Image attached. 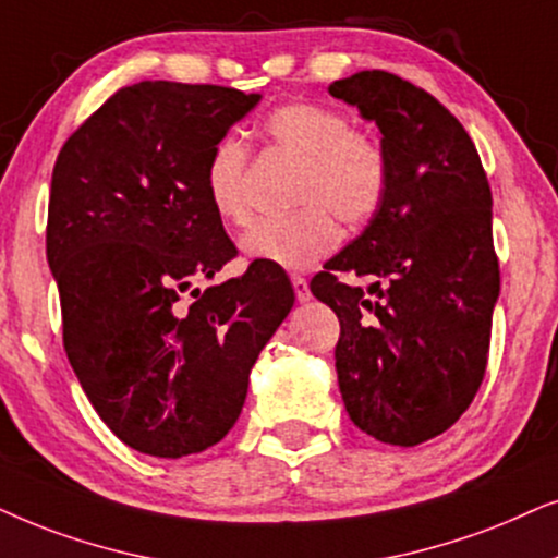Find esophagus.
<instances>
[{"mask_svg": "<svg viewBox=\"0 0 558 558\" xmlns=\"http://www.w3.org/2000/svg\"><path fill=\"white\" fill-rule=\"evenodd\" d=\"M291 283H293L295 299H299L301 303L311 301V291H308V283H306V278H301V275H293V278H291Z\"/></svg>", "mask_w": 558, "mask_h": 558, "instance_id": "34e87169", "label": "esophagus"}]
</instances>
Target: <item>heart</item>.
I'll return each instance as SVG.
<instances>
[{
  "label": "heart",
  "instance_id": "1",
  "mask_svg": "<svg viewBox=\"0 0 558 558\" xmlns=\"http://www.w3.org/2000/svg\"><path fill=\"white\" fill-rule=\"evenodd\" d=\"M270 143L301 160L288 217L257 221L240 240L244 257L286 270H306L337 244V217L347 227L365 225L380 209L388 189V155L375 137L349 130L341 111L314 101H293L265 119ZM247 150L236 137L214 145L204 168V191L221 221L244 225L250 202L244 191Z\"/></svg>",
  "mask_w": 558,
  "mask_h": 558
}]
</instances>
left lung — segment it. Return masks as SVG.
Listing matches in <instances>:
<instances>
[{
	"instance_id": "1",
	"label": "left lung",
	"mask_w": 558,
	"mask_h": 558,
	"mask_svg": "<svg viewBox=\"0 0 558 558\" xmlns=\"http://www.w3.org/2000/svg\"><path fill=\"white\" fill-rule=\"evenodd\" d=\"M329 94L377 124L388 189L311 293L339 316L333 356L349 418L377 441L415 447L454 426L485 377L500 295L493 193L466 130L423 88L360 71Z\"/></svg>"
}]
</instances>
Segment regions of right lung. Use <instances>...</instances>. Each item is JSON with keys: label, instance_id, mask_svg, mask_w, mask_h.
Segmentation results:
<instances>
[{"label": "right lung", "instance_id": "right-lung-1", "mask_svg": "<svg viewBox=\"0 0 558 558\" xmlns=\"http://www.w3.org/2000/svg\"><path fill=\"white\" fill-rule=\"evenodd\" d=\"M259 99L140 81L58 153L46 247L63 347L99 418L143 454L178 459L225 439L259 352L293 308L283 267L259 259L240 278L190 290L236 255L204 168Z\"/></svg>", "mask_w": 558, "mask_h": 558}]
</instances>
